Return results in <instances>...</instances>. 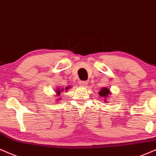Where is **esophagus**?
<instances>
[{"label": "esophagus", "instance_id": "1", "mask_svg": "<svg viewBox=\"0 0 156 156\" xmlns=\"http://www.w3.org/2000/svg\"><path fill=\"white\" fill-rule=\"evenodd\" d=\"M87 82L86 81H80V84L82 86V87H86L87 85Z\"/></svg>", "mask_w": 156, "mask_h": 156}]
</instances>
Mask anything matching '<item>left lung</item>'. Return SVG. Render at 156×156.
I'll return each instance as SVG.
<instances>
[{
  "instance_id": "1",
  "label": "left lung",
  "mask_w": 156,
  "mask_h": 156,
  "mask_svg": "<svg viewBox=\"0 0 156 156\" xmlns=\"http://www.w3.org/2000/svg\"><path fill=\"white\" fill-rule=\"evenodd\" d=\"M99 95L101 96V97H104V98H106L108 95L110 94V90L108 89V88L107 87H103L102 89L100 90L99 92ZM105 101H106V98H105Z\"/></svg>"
}]
</instances>
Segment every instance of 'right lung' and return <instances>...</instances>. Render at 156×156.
I'll use <instances>...</instances> for the list:
<instances>
[{
  "instance_id": "right-lung-1",
  "label": "right lung",
  "mask_w": 156,
  "mask_h": 156,
  "mask_svg": "<svg viewBox=\"0 0 156 156\" xmlns=\"http://www.w3.org/2000/svg\"><path fill=\"white\" fill-rule=\"evenodd\" d=\"M68 89H69V87H67L65 88V90H68ZM63 91V89L60 90V89H59V88H58V89H57V90H56V91H55V93H57V95H60V93H62Z\"/></svg>"
}]
</instances>
